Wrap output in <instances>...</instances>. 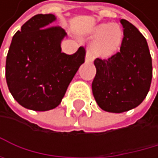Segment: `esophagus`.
Listing matches in <instances>:
<instances>
[{
  "label": "esophagus",
  "mask_w": 158,
  "mask_h": 158,
  "mask_svg": "<svg viewBox=\"0 0 158 158\" xmlns=\"http://www.w3.org/2000/svg\"><path fill=\"white\" fill-rule=\"evenodd\" d=\"M85 61L86 62H93L94 61V57L92 55V53H91L89 50H87L86 52V56H85Z\"/></svg>",
  "instance_id": "1"
}]
</instances>
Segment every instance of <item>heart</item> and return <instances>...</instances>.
Wrapping results in <instances>:
<instances>
[{
	"label": "heart",
	"instance_id": "obj_1",
	"mask_svg": "<svg viewBox=\"0 0 158 158\" xmlns=\"http://www.w3.org/2000/svg\"><path fill=\"white\" fill-rule=\"evenodd\" d=\"M91 37L95 38L91 49L97 57L110 58L116 52L122 40L121 28L116 23H103L97 26Z\"/></svg>",
	"mask_w": 158,
	"mask_h": 158
}]
</instances>
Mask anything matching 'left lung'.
Returning <instances> with one entry per match:
<instances>
[{"mask_svg":"<svg viewBox=\"0 0 158 158\" xmlns=\"http://www.w3.org/2000/svg\"><path fill=\"white\" fill-rule=\"evenodd\" d=\"M120 23L124 35L120 51L108 60H95L97 73L92 83L98 105L117 114L140 104L149 92L153 77L146 39L128 21L122 19Z\"/></svg>","mask_w":158,"mask_h":158,"instance_id":"1","label":"left lung"}]
</instances>
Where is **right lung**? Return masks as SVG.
Here are the masks:
<instances>
[{"label": "right lung", "mask_w": 158, "mask_h": 158, "mask_svg": "<svg viewBox=\"0 0 158 158\" xmlns=\"http://www.w3.org/2000/svg\"><path fill=\"white\" fill-rule=\"evenodd\" d=\"M54 14H39L14 35L5 63L11 95L23 107L49 111L60 105L74 76L84 62L85 50L73 55L61 52L65 31L52 26Z\"/></svg>", "instance_id": "add662e5"}]
</instances>
